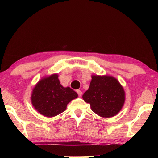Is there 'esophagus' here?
Here are the masks:
<instances>
[{"instance_id":"34e87169","label":"esophagus","mask_w":158,"mask_h":158,"mask_svg":"<svg viewBox=\"0 0 158 158\" xmlns=\"http://www.w3.org/2000/svg\"><path fill=\"white\" fill-rule=\"evenodd\" d=\"M77 94H78V95L79 96V97H81V96L82 95V92H81V90H77Z\"/></svg>"}]
</instances>
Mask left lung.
<instances>
[{
  "instance_id": "1",
  "label": "left lung",
  "mask_w": 158,
  "mask_h": 158,
  "mask_svg": "<svg viewBox=\"0 0 158 158\" xmlns=\"http://www.w3.org/2000/svg\"><path fill=\"white\" fill-rule=\"evenodd\" d=\"M92 111L104 118L113 117L125 103V91L118 80L111 76L93 75L89 90L82 96Z\"/></svg>"
}]
</instances>
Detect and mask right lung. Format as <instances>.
I'll return each mask as SVG.
<instances>
[{"label": "right lung", "instance_id": "add662e5", "mask_svg": "<svg viewBox=\"0 0 158 158\" xmlns=\"http://www.w3.org/2000/svg\"><path fill=\"white\" fill-rule=\"evenodd\" d=\"M78 97L69 87L60 84L58 75L53 74L42 78L34 87L31 102L34 108L43 116L53 117L65 111L71 100Z\"/></svg>", "mask_w": 158, "mask_h": 158}]
</instances>
